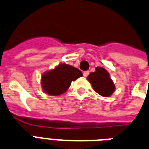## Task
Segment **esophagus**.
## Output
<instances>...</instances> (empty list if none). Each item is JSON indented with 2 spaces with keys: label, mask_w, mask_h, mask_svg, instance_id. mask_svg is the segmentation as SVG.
I'll return each mask as SVG.
<instances>
[{
  "label": "esophagus",
  "mask_w": 149,
  "mask_h": 149,
  "mask_svg": "<svg viewBox=\"0 0 149 149\" xmlns=\"http://www.w3.org/2000/svg\"><path fill=\"white\" fill-rule=\"evenodd\" d=\"M88 74H89V71H84V72H83V75H84V77H85V78H86V77H88Z\"/></svg>",
  "instance_id": "1"
}]
</instances>
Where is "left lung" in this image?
Masks as SVG:
<instances>
[{"instance_id": "1", "label": "left lung", "mask_w": 149, "mask_h": 149, "mask_svg": "<svg viewBox=\"0 0 149 149\" xmlns=\"http://www.w3.org/2000/svg\"><path fill=\"white\" fill-rule=\"evenodd\" d=\"M87 79L92 84L93 89L102 96L108 97L115 90V85L109 74L103 68L97 67L95 72H92Z\"/></svg>"}]
</instances>
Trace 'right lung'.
<instances>
[{"mask_svg": "<svg viewBox=\"0 0 149 149\" xmlns=\"http://www.w3.org/2000/svg\"><path fill=\"white\" fill-rule=\"evenodd\" d=\"M82 76L80 70L66 64H61L42 76L43 91L50 95H59L65 93L72 81Z\"/></svg>", "mask_w": 149, "mask_h": 149, "instance_id": "right-lung-1", "label": "right lung"}]
</instances>
